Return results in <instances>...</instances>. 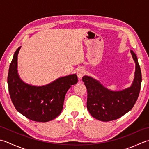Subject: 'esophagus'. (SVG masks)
Segmentation results:
<instances>
[{"label": "esophagus", "instance_id": "obj_1", "mask_svg": "<svg viewBox=\"0 0 149 149\" xmlns=\"http://www.w3.org/2000/svg\"><path fill=\"white\" fill-rule=\"evenodd\" d=\"M84 74H85V71L83 69H79V70L77 71V77L78 79H81V78L84 77Z\"/></svg>", "mask_w": 149, "mask_h": 149}]
</instances>
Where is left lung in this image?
I'll list each match as a JSON object with an SVG mask.
<instances>
[{"instance_id": "1", "label": "left lung", "mask_w": 149, "mask_h": 149, "mask_svg": "<svg viewBox=\"0 0 149 149\" xmlns=\"http://www.w3.org/2000/svg\"><path fill=\"white\" fill-rule=\"evenodd\" d=\"M130 53L136 67L134 80L129 87L112 91L89 76L82 78L87 90V107L96 119L102 121L116 120L131 110L137 101L140 91L141 72L136 54L132 50Z\"/></svg>"}]
</instances>
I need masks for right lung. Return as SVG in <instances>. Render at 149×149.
Listing matches in <instances>:
<instances>
[{
	"instance_id": "1",
	"label": "right lung",
	"mask_w": 149,
	"mask_h": 149,
	"mask_svg": "<svg viewBox=\"0 0 149 149\" xmlns=\"http://www.w3.org/2000/svg\"><path fill=\"white\" fill-rule=\"evenodd\" d=\"M21 46L14 53L8 75L9 93L18 112L28 119L47 122L56 118L63 109L66 93L78 82L76 74L58 78L45 86L26 84L18 73L17 59Z\"/></svg>"
}]
</instances>
